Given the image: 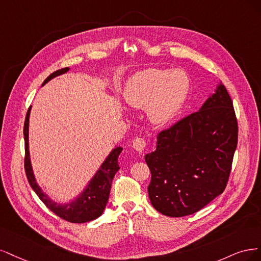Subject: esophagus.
<instances>
[{
    "label": "esophagus",
    "mask_w": 261,
    "mask_h": 261,
    "mask_svg": "<svg viewBox=\"0 0 261 261\" xmlns=\"http://www.w3.org/2000/svg\"><path fill=\"white\" fill-rule=\"evenodd\" d=\"M132 146H133L134 149L137 150V152L142 153L143 150H144L145 147H146V141L143 139V138H137V139L133 140Z\"/></svg>",
    "instance_id": "esophagus-1"
}]
</instances>
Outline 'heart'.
I'll use <instances>...</instances> for the list:
<instances>
[{
    "label": "heart",
    "instance_id": "1",
    "mask_svg": "<svg viewBox=\"0 0 261 261\" xmlns=\"http://www.w3.org/2000/svg\"><path fill=\"white\" fill-rule=\"evenodd\" d=\"M182 75L185 86L181 89ZM187 79L179 70L166 72L146 69L136 73L128 80L123 98L129 106L146 108L147 116L157 124L169 121L180 108L187 94Z\"/></svg>",
    "mask_w": 261,
    "mask_h": 261
}]
</instances>
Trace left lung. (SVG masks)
Wrapping results in <instances>:
<instances>
[{"instance_id": "8db88e82", "label": "left lung", "mask_w": 261, "mask_h": 261, "mask_svg": "<svg viewBox=\"0 0 261 261\" xmlns=\"http://www.w3.org/2000/svg\"><path fill=\"white\" fill-rule=\"evenodd\" d=\"M232 99L220 83L198 112L163 130L155 152L145 156L153 207L163 215L184 217L223 193L238 145Z\"/></svg>"}]
</instances>
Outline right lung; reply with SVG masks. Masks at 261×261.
Here are the masks:
<instances>
[{
	"label": "right lung",
	"instance_id": "obj_1",
	"mask_svg": "<svg viewBox=\"0 0 261 261\" xmlns=\"http://www.w3.org/2000/svg\"><path fill=\"white\" fill-rule=\"evenodd\" d=\"M69 70V67L58 69L51 73L44 80L43 85L53 79L56 75H60ZM30 108L28 109L26 119H24L23 125V138H24V171L28 182L32 190L36 192L39 198L43 201V204L53 212L56 216L62 219L71 222V223H85L96 219L97 217L103 214L105 206L108 201L109 193H111L112 182L116 172L120 169L118 165V157L121 153L122 147H117L112 150L108 155L106 161L100 166L99 170L94 175V178L89 183L87 190L82 193L81 196L78 197L72 203L68 205H57L54 201L49 200L47 196L41 191L33 176L32 168L30 165L29 158V143H28V127H29V115Z\"/></svg>",
	"mask_w": 261,
	"mask_h": 261
}]
</instances>
